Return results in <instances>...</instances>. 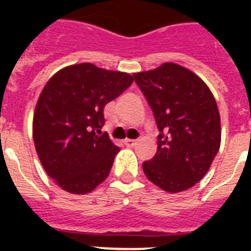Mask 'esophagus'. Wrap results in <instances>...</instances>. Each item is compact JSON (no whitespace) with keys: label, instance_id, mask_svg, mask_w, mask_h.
Instances as JSON below:
<instances>
[{"label":"esophagus","instance_id":"1","mask_svg":"<svg viewBox=\"0 0 251 251\" xmlns=\"http://www.w3.org/2000/svg\"><path fill=\"white\" fill-rule=\"evenodd\" d=\"M125 146L126 147H134V146L137 145V141H134V139H125Z\"/></svg>","mask_w":251,"mask_h":251}]
</instances>
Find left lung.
I'll return each instance as SVG.
<instances>
[{
  "mask_svg": "<svg viewBox=\"0 0 251 251\" xmlns=\"http://www.w3.org/2000/svg\"><path fill=\"white\" fill-rule=\"evenodd\" d=\"M133 76L159 129L156 153L143 163L146 177L169 193L194 186L220 147V116L214 95L194 73L171 62Z\"/></svg>",
  "mask_w": 251,
  "mask_h": 251,
  "instance_id": "8db88e82",
  "label": "left lung"
}]
</instances>
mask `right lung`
Segmentation results:
<instances>
[{"label": "right lung", "mask_w": 251, "mask_h": 251, "mask_svg": "<svg viewBox=\"0 0 251 251\" xmlns=\"http://www.w3.org/2000/svg\"><path fill=\"white\" fill-rule=\"evenodd\" d=\"M133 76L92 64L73 65L45 84L33 114V142L45 172L73 194H87L108 177L120 149L101 134L104 106Z\"/></svg>", "instance_id": "obj_1"}]
</instances>
